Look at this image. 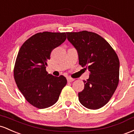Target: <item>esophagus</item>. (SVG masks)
Here are the masks:
<instances>
[{
    "label": "esophagus",
    "instance_id": "esophagus-1",
    "mask_svg": "<svg viewBox=\"0 0 134 134\" xmlns=\"http://www.w3.org/2000/svg\"><path fill=\"white\" fill-rule=\"evenodd\" d=\"M67 80L68 82H73V81L75 80L74 79H72V78H70V77H68L67 78Z\"/></svg>",
    "mask_w": 134,
    "mask_h": 134
}]
</instances>
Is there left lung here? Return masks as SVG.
<instances>
[{"label": "left lung", "instance_id": "1", "mask_svg": "<svg viewBox=\"0 0 134 134\" xmlns=\"http://www.w3.org/2000/svg\"><path fill=\"white\" fill-rule=\"evenodd\" d=\"M67 38L76 48L79 64L89 71L84 89L79 93L80 103L98 109L108 103L119 82L120 61L115 50L99 35L88 31L67 32Z\"/></svg>", "mask_w": 134, "mask_h": 134}]
</instances>
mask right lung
<instances>
[{
	"instance_id": "1",
	"label": "right lung",
	"mask_w": 134,
	"mask_h": 134,
	"mask_svg": "<svg viewBox=\"0 0 134 134\" xmlns=\"http://www.w3.org/2000/svg\"><path fill=\"white\" fill-rule=\"evenodd\" d=\"M66 39V33H37L30 37L19 49L14 68V78L19 90L30 104L38 109L58 101L66 85V79L48 74L47 61L51 53Z\"/></svg>"
}]
</instances>
